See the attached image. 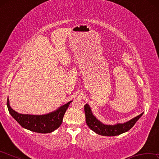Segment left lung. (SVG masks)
<instances>
[{"instance_id": "obj_1", "label": "left lung", "mask_w": 159, "mask_h": 159, "mask_svg": "<svg viewBox=\"0 0 159 159\" xmlns=\"http://www.w3.org/2000/svg\"><path fill=\"white\" fill-rule=\"evenodd\" d=\"M85 121L88 127L97 134L102 136H116L124 133L133 127L135 123L140 118L143 113L137 116L133 119L124 123H117L116 125H105L101 123L93 114L90 106L86 104L84 106Z\"/></svg>"}]
</instances>
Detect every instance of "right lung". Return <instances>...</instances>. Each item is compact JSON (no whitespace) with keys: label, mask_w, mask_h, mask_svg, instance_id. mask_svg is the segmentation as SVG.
Listing matches in <instances>:
<instances>
[{"label":"right lung","mask_w":159,"mask_h":159,"mask_svg":"<svg viewBox=\"0 0 159 159\" xmlns=\"http://www.w3.org/2000/svg\"><path fill=\"white\" fill-rule=\"evenodd\" d=\"M71 102H69L55 111L44 115L21 114L17 113L10 107L8 98L7 106L10 114L21 127L36 133H50L60 127L62 123L64 115Z\"/></svg>","instance_id":"1"}]
</instances>
